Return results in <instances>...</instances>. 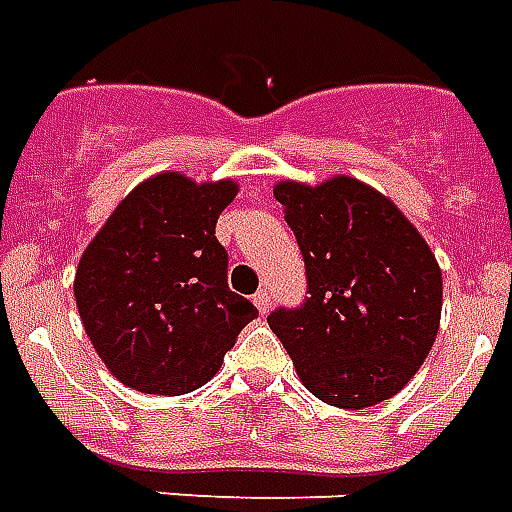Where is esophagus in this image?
<instances>
[{
  "label": "esophagus",
  "mask_w": 512,
  "mask_h": 512,
  "mask_svg": "<svg viewBox=\"0 0 512 512\" xmlns=\"http://www.w3.org/2000/svg\"><path fill=\"white\" fill-rule=\"evenodd\" d=\"M253 302H256V307H259V313H270L272 294L267 291V288H259V291H256V297H253Z\"/></svg>",
  "instance_id": "esophagus-1"
}]
</instances>
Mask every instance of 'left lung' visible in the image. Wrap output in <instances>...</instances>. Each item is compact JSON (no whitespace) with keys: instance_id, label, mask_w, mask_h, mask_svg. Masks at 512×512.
<instances>
[{"instance_id":"1","label":"left lung","mask_w":512,"mask_h":512,"mask_svg":"<svg viewBox=\"0 0 512 512\" xmlns=\"http://www.w3.org/2000/svg\"><path fill=\"white\" fill-rule=\"evenodd\" d=\"M275 199L305 259L307 297L267 324L326 405L361 410L399 394L429 356L443 275L416 226L353 178L278 183Z\"/></svg>"}]
</instances>
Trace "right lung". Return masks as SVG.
Wrapping results in <instances>:
<instances>
[{
	"instance_id": "right-lung-1",
	"label": "right lung",
	"mask_w": 512,
	"mask_h": 512,
	"mask_svg": "<svg viewBox=\"0 0 512 512\" xmlns=\"http://www.w3.org/2000/svg\"><path fill=\"white\" fill-rule=\"evenodd\" d=\"M237 183L164 172L115 207L83 253L75 302L107 370L145 394H188L213 378L259 315L229 288L215 237Z\"/></svg>"
}]
</instances>
